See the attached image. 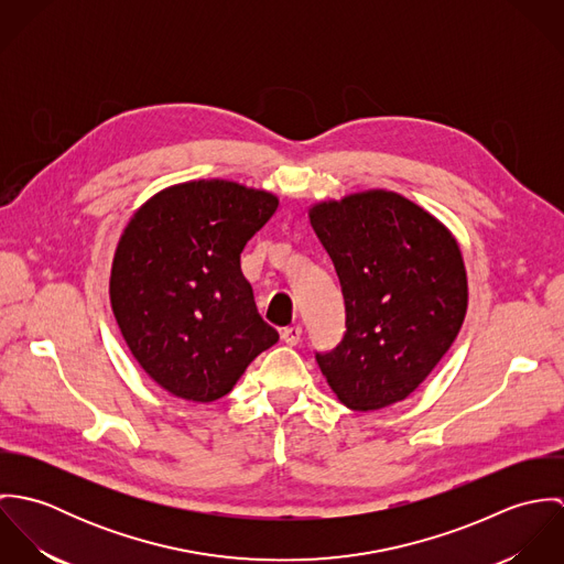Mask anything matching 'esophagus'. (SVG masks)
Masks as SVG:
<instances>
[{
    "label": "esophagus",
    "instance_id": "1",
    "mask_svg": "<svg viewBox=\"0 0 564 564\" xmlns=\"http://www.w3.org/2000/svg\"><path fill=\"white\" fill-rule=\"evenodd\" d=\"M280 336H282V340H284L286 345H297L300 338H302V327H300V325L284 327V329L280 332Z\"/></svg>",
    "mask_w": 564,
    "mask_h": 564
}]
</instances>
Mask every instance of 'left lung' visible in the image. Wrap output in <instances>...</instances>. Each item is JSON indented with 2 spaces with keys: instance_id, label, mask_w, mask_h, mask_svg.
Listing matches in <instances>:
<instances>
[{
  "instance_id": "left-lung-1",
  "label": "left lung",
  "mask_w": 564,
  "mask_h": 564,
  "mask_svg": "<svg viewBox=\"0 0 564 564\" xmlns=\"http://www.w3.org/2000/svg\"><path fill=\"white\" fill-rule=\"evenodd\" d=\"M340 282L343 340L317 362L351 410L405 400L456 340L467 271L452 232L393 191H365L308 210Z\"/></svg>"
}]
</instances>
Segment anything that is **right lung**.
I'll return each mask as SVG.
<instances>
[{
  "label": "right lung",
  "instance_id": "add662e5",
  "mask_svg": "<svg viewBox=\"0 0 564 564\" xmlns=\"http://www.w3.org/2000/svg\"><path fill=\"white\" fill-rule=\"evenodd\" d=\"M275 210L273 193L193 180L156 193L128 221L110 304L132 356L171 395L215 402L278 343L241 271L242 247Z\"/></svg>",
  "mask_w": 564,
  "mask_h": 564
}]
</instances>
